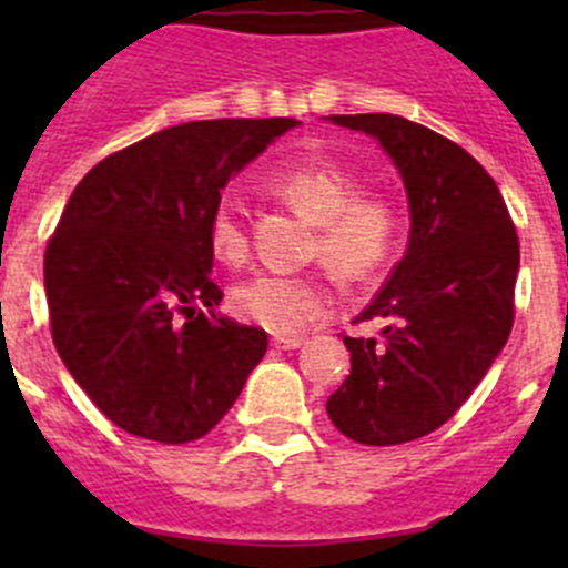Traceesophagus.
<instances>
[{
  "label": "esophagus",
  "instance_id": "obj_1",
  "mask_svg": "<svg viewBox=\"0 0 568 568\" xmlns=\"http://www.w3.org/2000/svg\"><path fill=\"white\" fill-rule=\"evenodd\" d=\"M301 344H304V338H298V335H275L273 338L275 349H298Z\"/></svg>",
  "mask_w": 568,
  "mask_h": 568
}]
</instances>
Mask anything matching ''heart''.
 Segmentation results:
<instances>
[{"label": "heart", "instance_id": "obj_1", "mask_svg": "<svg viewBox=\"0 0 568 568\" xmlns=\"http://www.w3.org/2000/svg\"><path fill=\"white\" fill-rule=\"evenodd\" d=\"M270 187L318 227L315 253L344 278L366 281L393 261L400 239V215L389 199L358 193L361 184L329 155H304L270 175ZM215 261L239 267L250 241L233 199H219L207 222ZM233 313L270 333H298L333 304V290L318 275L255 273L230 293Z\"/></svg>", "mask_w": 568, "mask_h": 568}]
</instances>
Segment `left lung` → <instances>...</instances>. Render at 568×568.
<instances>
[{
	"label": "left lung",
	"mask_w": 568,
	"mask_h": 568,
	"mask_svg": "<svg viewBox=\"0 0 568 568\" xmlns=\"http://www.w3.org/2000/svg\"><path fill=\"white\" fill-rule=\"evenodd\" d=\"M373 135L404 179L409 244L358 321L381 338H349L353 369L329 395L338 433L366 446L424 438L453 418L489 373L515 321L518 233L498 184L464 148L393 113L329 115Z\"/></svg>",
	"instance_id": "1"
}]
</instances>
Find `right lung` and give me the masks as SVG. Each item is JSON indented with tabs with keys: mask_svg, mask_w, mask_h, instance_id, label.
Segmentation results:
<instances>
[{
	"mask_svg": "<svg viewBox=\"0 0 568 568\" xmlns=\"http://www.w3.org/2000/svg\"><path fill=\"white\" fill-rule=\"evenodd\" d=\"M295 124L159 130L99 162L64 204L44 250L50 333L73 381L124 433L199 440L267 353L264 329L213 313L224 293L210 278L207 222L230 179Z\"/></svg>",
	"mask_w": 568,
	"mask_h": 568,
	"instance_id": "add662e5",
	"label": "right lung"
}]
</instances>
